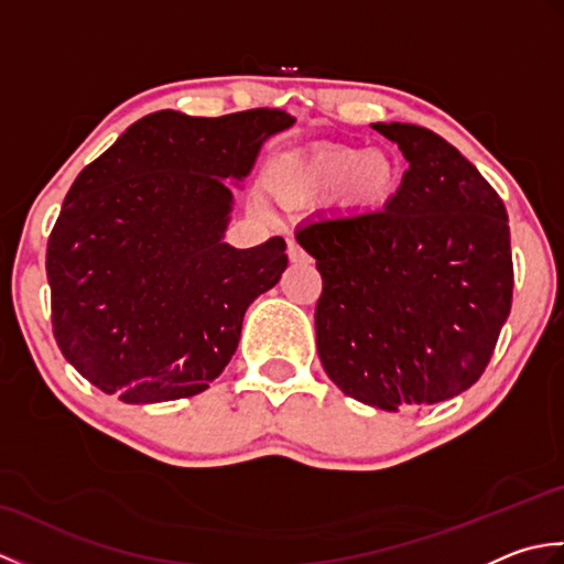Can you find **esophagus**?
<instances>
[{
	"instance_id": "obj_1",
	"label": "esophagus",
	"mask_w": 564,
	"mask_h": 564,
	"mask_svg": "<svg viewBox=\"0 0 564 564\" xmlns=\"http://www.w3.org/2000/svg\"><path fill=\"white\" fill-rule=\"evenodd\" d=\"M289 259L293 261V263H303V261H307V254H305V249L295 242V239H289Z\"/></svg>"
}]
</instances>
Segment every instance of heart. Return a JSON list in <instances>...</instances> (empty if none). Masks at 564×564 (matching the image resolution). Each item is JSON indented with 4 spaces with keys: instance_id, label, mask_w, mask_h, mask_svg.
Instances as JSON below:
<instances>
[{
    "instance_id": "heart-1",
    "label": "heart",
    "mask_w": 564,
    "mask_h": 564,
    "mask_svg": "<svg viewBox=\"0 0 564 564\" xmlns=\"http://www.w3.org/2000/svg\"><path fill=\"white\" fill-rule=\"evenodd\" d=\"M281 188L293 196L337 191L354 213H376L394 198L402 182L400 162L388 150L325 145L279 166Z\"/></svg>"
}]
</instances>
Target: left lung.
Instances as JSON below:
<instances>
[{"mask_svg": "<svg viewBox=\"0 0 564 564\" xmlns=\"http://www.w3.org/2000/svg\"><path fill=\"white\" fill-rule=\"evenodd\" d=\"M406 172L382 210L319 215L295 239L317 259V354L344 394L422 410L475 386L511 310L507 208L434 130L373 123Z\"/></svg>", "mask_w": 564, "mask_h": 564, "instance_id": "left-lung-1", "label": "left lung"}]
</instances>
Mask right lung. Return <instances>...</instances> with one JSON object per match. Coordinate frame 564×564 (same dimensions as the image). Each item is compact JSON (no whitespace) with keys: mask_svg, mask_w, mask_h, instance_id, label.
I'll use <instances>...</instances> for the list:
<instances>
[{"mask_svg":"<svg viewBox=\"0 0 564 564\" xmlns=\"http://www.w3.org/2000/svg\"><path fill=\"white\" fill-rule=\"evenodd\" d=\"M295 118L158 111L67 191L47 239L53 334L91 386L128 404L191 398L237 351L247 307L281 281L285 242H225L232 188Z\"/></svg>","mask_w":564,"mask_h":564,"instance_id":"1","label":"right lung"}]
</instances>
